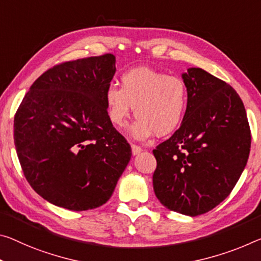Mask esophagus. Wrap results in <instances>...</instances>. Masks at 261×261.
I'll list each match as a JSON object with an SVG mask.
<instances>
[{
  "label": "esophagus",
  "instance_id": "34e87169",
  "mask_svg": "<svg viewBox=\"0 0 261 261\" xmlns=\"http://www.w3.org/2000/svg\"><path fill=\"white\" fill-rule=\"evenodd\" d=\"M131 150H132V154L137 155V154H139L140 152L143 151V148L140 147V146H138V145H135V144H132V145H131Z\"/></svg>",
  "mask_w": 261,
  "mask_h": 261
}]
</instances>
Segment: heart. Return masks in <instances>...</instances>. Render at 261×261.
<instances>
[{"instance_id": "b5f03b06", "label": "heart", "mask_w": 261, "mask_h": 261, "mask_svg": "<svg viewBox=\"0 0 261 261\" xmlns=\"http://www.w3.org/2000/svg\"><path fill=\"white\" fill-rule=\"evenodd\" d=\"M121 81L122 87L110 84L105 93L109 119L115 126H125L134 107L138 121L131 131L136 138L145 139L154 132L166 136L180 126L189 102L182 79L140 67L124 73Z\"/></svg>"}]
</instances>
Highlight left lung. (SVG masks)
I'll use <instances>...</instances> for the list:
<instances>
[{
    "instance_id": "8db88e82",
    "label": "left lung",
    "mask_w": 261,
    "mask_h": 261,
    "mask_svg": "<svg viewBox=\"0 0 261 261\" xmlns=\"http://www.w3.org/2000/svg\"><path fill=\"white\" fill-rule=\"evenodd\" d=\"M188 109L171 138L153 150V189L160 203L198 216L229 196L246 166L251 130L237 92L202 68L182 74Z\"/></svg>"
}]
</instances>
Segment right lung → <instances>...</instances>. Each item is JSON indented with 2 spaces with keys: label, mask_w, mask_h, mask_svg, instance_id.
Here are the masks:
<instances>
[{
  "label": "right lung",
  "mask_w": 261,
  "mask_h": 261,
  "mask_svg": "<svg viewBox=\"0 0 261 261\" xmlns=\"http://www.w3.org/2000/svg\"><path fill=\"white\" fill-rule=\"evenodd\" d=\"M111 53L66 61L41 74L16 111L14 140L28 182L49 203L84 212L105 204L131 158L110 122Z\"/></svg>",
  "instance_id": "add662e5"
}]
</instances>
